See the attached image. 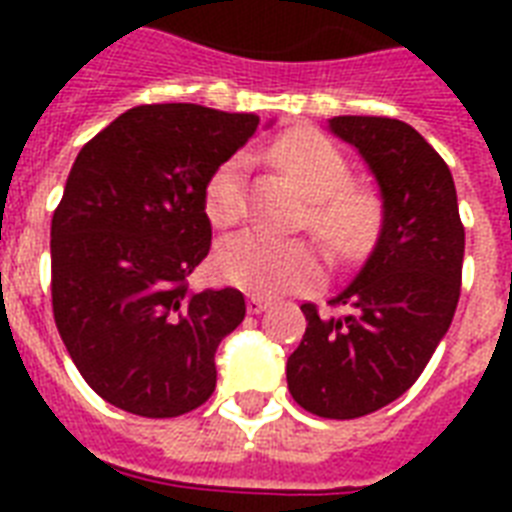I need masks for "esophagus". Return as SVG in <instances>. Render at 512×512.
<instances>
[{
	"label": "esophagus",
	"instance_id": "obj_1",
	"mask_svg": "<svg viewBox=\"0 0 512 512\" xmlns=\"http://www.w3.org/2000/svg\"><path fill=\"white\" fill-rule=\"evenodd\" d=\"M268 305H271V303H268V300H265V297H260V295H249L247 297V311L255 313V316H257V313H263Z\"/></svg>",
	"mask_w": 512,
	"mask_h": 512
}]
</instances>
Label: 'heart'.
Here are the masks:
<instances>
[{
	"label": "heart",
	"instance_id": "obj_1",
	"mask_svg": "<svg viewBox=\"0 0 512 512\" xmlns=\"http://www.w3.org/2000/svg\"><path fill=\"white\" fill-rule=\"evenodd\" d=\"M271 159L311 199L308 225L335 255L350 257L372 241L382 217L377 193L353 185L350 162L316 130H292L271 146ZM204 212L215 225L239 223L247 212V159L231 156L204 185ZM225 281L255 292H292L319 279V255L308 241L241 231L217 249Z\"/></svg>",
	"mask_w": 512,
	"mask_h": 512
}]
</instances>
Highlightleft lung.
Here are the masks:
<instances>
[{
  "mask_svg": "<svg viewBox=\"0 0 512 512\" xmlns=\"http://www.w3.org/2000/svg\"><path fill=\"white\" fill-rule=\"evenodd\" d=\"M329 130L358 148L382 193V228L356 279L305 313L287 361L289 393L327 420L372 414L412 388L452 324L462 284V228L452 172L436 148L388 116H335Z\"/></svg>",
  "mask_w": 512,
  "mask_h": 512,
  "instance_id": "1",
  "label": "left lung"
}]
</instances>
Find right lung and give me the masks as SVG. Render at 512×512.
Segmentation results:
<instances>
[{
    "mask_svg": "<svg viewBox=\"0 0 512 512\" xmlns=\"http://www.w3.org/2000/svg\"><path fill=\"white\" fill-rule=\"evenodd\" d=\"M257 124L138 106L76 156L52 215V316L84 382L124 412L180 417L215 390V350L247 305L233 287L191 292L188 276L212 244L204 185Z\"/></svg>",
    "mask_w": 512,
    "mask_h": 512,
    "instance_id": "add662e5",
    "label": "right lung"
}]
</instances>
